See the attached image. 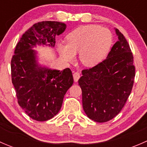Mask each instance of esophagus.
Returning a JSON list of instances; mask_svg holds the SVG:
<instances>
[{"label":"esophagus","instance_id":"obj_1","mask_svg":"<svg viewBox=\"0 0 147 147\" xmlns=\"http://www.w3.org/2000/svg\"><path fill=\"white\" fill-rule=\"evenodd\" d=\"M73 78H74V81H75V82H78V80H79V78H80V75L79 72H75V73L73 74Z\"/></svg>","mask_w":147,"mask_h":147}]
</instances>
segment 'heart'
<instances>
[{"label": "heart", "mask_w": 147, "mask_h": 147, "mask_svg": "<svg viewBox=\"0 0 147 147\" xmlns=\"http://www.w3.org/2000/svg\"><path fill=\"white\" fill-rule=\"evenodd\" d=\"M67 44L58 43V51L65 62H72L79 53L83 65L94 67L102 63L110 51L113 36L109 29L97 25L82 26L67 35Z\"/></svg>", "instance_id": "heart-1"}]
</instances>
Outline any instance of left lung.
Instances as JSON below:
<instances>
[{"label":"left lung","instance_id":"left-lung-1","mask_svg":"<svg viewBox=\"0 0 147 147\" xmlns=\"http://www.w3.org/2000/svg\"><path fill=\"white\" fill-rule=\"evenodd\" d=\"M118 41L100 64L82 71L78 80L82 89V107L90 119L106 122L121 110L131 93L135 77L129 45L118 29Z\"/></svg>","mask_w":147,"mask_h":147}]
</instances>
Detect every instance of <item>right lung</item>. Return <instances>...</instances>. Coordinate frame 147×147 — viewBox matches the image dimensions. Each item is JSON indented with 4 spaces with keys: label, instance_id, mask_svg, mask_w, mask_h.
Listing matches in <instances>:
<instances>
[{
    "label": "right lung",
    "instance_id": "1",
    "mask_svg": "<svg viewBox=\"0 0 147 147\" xmlns=\"http://www.w3.org/2000/svg\"><path fill=\"white\" fill-rule=\"evenodd\" d=\"M67 26L57 21L35 23L18 42L11 60L12 82L19 105L28 116L36 121L52 119L59 112L63 98L73 84L69 68L60 71L38 63L37 45L54 47L55 37Z\"/></svg>",
    "mask_w": 147,
    "mask_h": 147
}]
</instances>
